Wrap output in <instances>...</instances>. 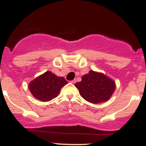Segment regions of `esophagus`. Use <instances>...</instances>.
Returning <instances> with one entry per match:
<instances>
[{"label": "esophagus", "instance_id": "1", "mask_svg": "<svg viewBox=\"0 0 146 146\" xmlns=\"http://www.w3.org/2000/svg\"><path fill=\"white\" fill-rule=\"evenodd\" d=\"M71 82H72V83H73V84H75V83H76V79L75 78V79H73V80L71 81Z\"/></svg>", "mask_w": 146, "mask_h": 146}]
</instances>
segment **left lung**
<instances>
[{"label":"left lung","instance_id":"left-lung-1","mask_svg":"<svg viewBox=\"0 0 146 146\" xmlns=\"http://www.w3.org/2000/svg\"><path fill=\"white\" fill-rule=\"evenodd\" d=\"M75 86L84 99L92 104L108 101L115 90V83L101 73L90 70Z\"/></svg>","mask_w":146,"mask_h":146}]
</instances>
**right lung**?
<instances>
[{"instance_id":"right-lung-1","label":"right lung","mask_w":146,"mask_h":146,"mask_svg":"<svg viewBox=\"0 0 146 146\" xmlns=\"http://www.w3.org/2000/svg\"><path fill=\"white\" fill-rule=\"evenodd\" d=\"M67 84L64 78L47 71L31 82L29 87L34 97L42 101H49L57 97L61 88Z\"/></svg>"}]
</instances>
